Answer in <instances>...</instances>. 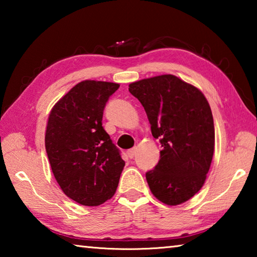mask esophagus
Instances as JSON below:
<instances>
[{"label":"esophagus","mask_w":257,"mask_h":257,"mask_svg":"<svg viewBox=\"0 0 257 257\" xmlns=\"http://www.w3.org/2000/svg\"><path fill=\"white\" fill-rule=\"evenodd\" d=\"M136 152H137V149H136V147H134V149L127 151V155H128V158H129V159H134V156L136 155Z\"/></svg>","instance_id":"obj_1"}]
</instances>
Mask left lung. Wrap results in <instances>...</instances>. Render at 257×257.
<instances>
[{"mask_svg":"<svg viewBox=\"0 0 257 257\" xmlns=\"http://www.w3.org/2000/svg\"><path fill=\"white\" fill-rule=\"evenodd\" d=\"M144 106L153 137L162 151L146 180L154 196L178 205L198 193L210 170L214 152L211 107L201 90L173 75H162L129 85Z\"/></svg>","mask_w":257,"mask_h":257,"instance_id":"8db88e82","label":"left lung"}]
</instances>
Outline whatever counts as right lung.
<instances>
[{
  "label": "right lung",
  "mask_w": 257,
  "mask_h": 257,
  "mask_svg": "<svg viewBox=\"0 0 257 257\" xmlns=\"http://www.w3.org/2000/svg\"><path fill=\"white\" fill-rule=\"evenodd\" d=\"M119 84L85 80L50 113L45 149L56 181L69 198L101 205L114 195L124 161L102 125L103 112Z\"/></svg>",
  "instance_id": "1"
}]
</instances>
